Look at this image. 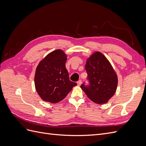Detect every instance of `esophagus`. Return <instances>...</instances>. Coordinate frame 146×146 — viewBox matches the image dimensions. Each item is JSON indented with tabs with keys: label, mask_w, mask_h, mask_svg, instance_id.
Returning a JSON list of instances; mask_svg holds the SVG:
<instances>
[{
	"label": "esophagus",
	"mask_w": 146,
	"mask_h": 146,
	"mask_svg": "<svg viewBox=\"0 0 146 146\" xmlns=\"http://www.w3.org/2000/svg\"><path fill=\"white\" fill-rule=\"evenodd\" d=\"M77 85H78V86H80V85H82V80H78V81L77 82Z\"/></svg>",
	"instance_id": "obj_1"
}]
</instances>
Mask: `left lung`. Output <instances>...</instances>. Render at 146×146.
Segmentation results:
<instances>
[{
    "mask_svg": "<svg viewBox=\"0 0 146 146\" xmlns=\"http://www.w3.org/2000/svg\"><path fill=\"white\" fill-rule=\"evenodd\" d=\"M85 69L90 83L88 86L82 84V90L94 103H107L115 94L118 83L112 65L103 54L96 51L87 58Z\"/></svg>",
    "mask_w": 146,
    "mask_h": 146,
    "instance_id": "obj_1",
    "label": "left lung"
}]
</instances>
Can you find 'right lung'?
Masks as SVG:
<instances>
[{"instance_id": "right-lung-1", "label": "right lung", "mask_w": 146, "mask_h": 146, "mask_svg": "<svg viewBox=\"0 0 146 146\" xmlns=\"http://www.w3.org/2000/svg\"><path fill=\"white\" fill-rule=\"evenodd\" d=\"M67 55L61 49L52 51L39 63L35 75V85L40 98L52 104L64 99L77 83L69 80L66 68Z\"/></svg>"}]
</instances>
